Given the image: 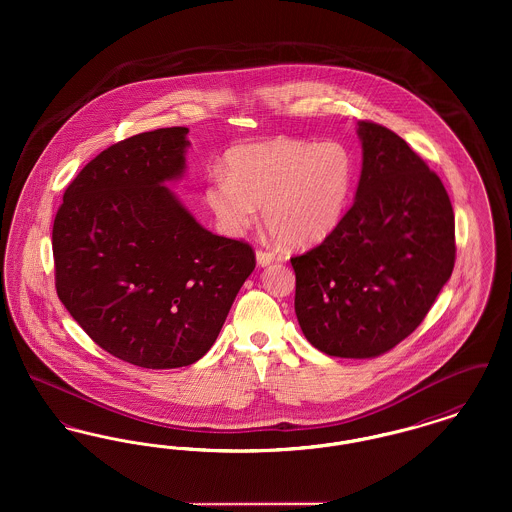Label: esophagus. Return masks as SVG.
Masks as SVG:
<instances>
[{
  "instance_id": "obj_1",
  "label": "esophagus",
  "mask_w": 512,
  "mask_h": 512,
  "mask_svg": "<svg viewBox=\"0 0 512 512\" xmlns=\"http://www.w3.org/2000/svg\"><path fill=\"white\" fill-rule=\"evenodd\" d=\"M274 253L267 251V249H257V265L259 267H268L270 263H274Z\"/></svg>"
}]
</instances>
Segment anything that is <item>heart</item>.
<instances>
[{
    "instance_id": "obj_1",
    "label": "heart",
    "mask_w": 512,
    "mask_h": 512,
    "mask_svg": "<svg viewBox=\"0 0 512 512\" xmlns=\"http://www.w3.org/2000/svg\"><path fill=\"white\" fill-rule=\"evenodd\" d=\"M355 182V159L341 142L278 138L234 147L205 188L220 228L240 234L263 209V220L282 242H322L340 224Z\"/></svg>"
}]
</instances>
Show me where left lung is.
Instances as JSON below:
<instances>
[{
    "mask_svg": "<svg viewBox=\"0 0 512 512\" xmlns=\"http://www.w3.org/2000/svg\"><path fill=\"white\" fill-rule=\"evenodd\" d=\"M363 171L338 228L292 257L295 315L318 351L370 359L411 336L455 267L438 174L390 128L359 121Z\"/></svg>",
    "mask_w": 512,
    "mask_h": 512,
    "instance_id": "left-lung-1",
    "label": "left lung"
}]
</instances>
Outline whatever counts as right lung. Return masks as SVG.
Here are the masks:
<instances>
[{
    "label": "right lung",
    "mask_w": 512,
    "mask_h": 512,
    "mask_svg": "<svg viewBox=\"0 0 512 512\" xmlns=\"http://www.w3.org/2000/svg\"><path fill=\"white\" fill-rule=\"evenodd\" d=\"M188 128L136 134L92 159L53 220L55 288L101 349L142 368L199 361L255 268L251 245L205 230L165 186Z\"/></svg>",
    "instance_id": "obj_1"
}]
</instances>
